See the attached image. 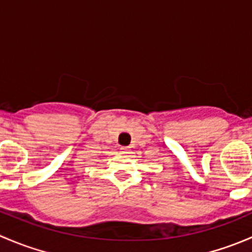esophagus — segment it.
<instances>
[{"instance_id": "34e87169", "label": "esophagus", "mask_w": 252, "mask_h": 252, "mask_svg": "<svg viewBox=\"0 0 252 252\" xmlns=\"http://www.w3.org/2000/svg\"><path fill=\"white\" fill-rule=\"evenodd\" d=\"M121 150H122V152H124V154H128V152H129V147L128 146H122Z\"/></svg>"}]
</instances>
